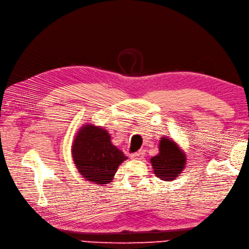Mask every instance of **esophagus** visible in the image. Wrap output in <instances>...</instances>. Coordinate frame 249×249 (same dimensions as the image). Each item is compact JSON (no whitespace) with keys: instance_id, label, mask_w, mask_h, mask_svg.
Returning <instances> with one entry per match:
<instances>
[{"instance_id":"esophagus-1","label":"esophagus","mask_w":249,"mask_h":249,"mask_svg":"<svg viewBox=\"0 0 249 249\" xmlns=\"http://www.w3.org/2000/svg\"><path fill=\"white\" fill-rule=\"evenodd\" d=\"M143 157V152L142 151H139V152H135L133 154H131V159L132 160H141Z\"/></svg>"}]
</instances>
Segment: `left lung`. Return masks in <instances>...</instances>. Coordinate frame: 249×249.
<instances>
[{
  "mask_svg": "<svg viewBox=\"0 0 249 249\" xmlns=\"http://www.w3.org/2000/svg\"><path fill=\"white\" fill-rule=\"evenodd\" d=\"M150 163L158 178L173 181L185 168L186 156L175 141L162 136L160 139L159 153L150 159Z\"/></svg>",
  "mask_w": 249,
  "mask_h": 249,
  "instance_id": "1",
  "label": "left lung"
}]
</instances>
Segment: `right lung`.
I'll list each match as a JSON object with an SVG mask.
<instances>
[{
  "instance_id": "right-lung-1",
  "label": "right lung",
  "mask_w": 249,
  "mask_h": 249,
  "mask_svg": "<svg viewBox=\"0 0 249 249\" xmlns=\"http://www.w3.org/2000/svg\"><path fill=\"white\" fill-rule=\"evenodd\" d=\"M71 153L79 174L95 184L112 182L119 165L128 158L114 146L103 126L83 124L76 132Z\"/></svg>"
}]
</instances>
